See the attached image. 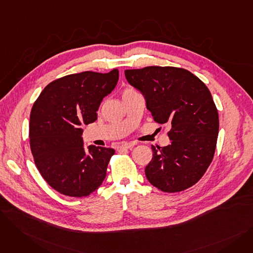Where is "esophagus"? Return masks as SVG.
<instances>
[{"mask_svg": "<svg viewBox=\"0 0 253 253\" xmlns=\"http://www.w3.org/2000/svg\"><path fill=\"white\" fill-rule=\"evenodd\" d=\"M134 147L133 142H124L120 145V149H132Z\"/></svg>", "mask_w": 253, "mask_h": 253, "instance_id": "esophagus-1", "label": "esophagus"}]
</instances>
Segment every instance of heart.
<instances>
[{"label": "heart", "instance_id": "1", "mask_svg": "<svg viewBox=\"0 0 253 253\" xmlns=\"http://www.w3.org/2000/svg\"><path fill=\"white\" fill-rule=\"evenodd\" d=\"M134 93H138V92H137L133 87L127 86V87H125V88L123 89L122 95H123V97H124V96H127V95H130V94H134Z\"/></svg>", "mask_w": 253, "mask_h": 253}]
</instances>
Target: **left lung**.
I'll list each match as a JSON object with an SVG mask.
<instances>
[{
  "label": "left lung",
  "instance_id": "1",
  "mask_svg": "<svg viewBox=\"0 0 253 253\" xmlns=\"http://www.w3.org/2000/svg\"><path fill=\"white\" fill-rule=\"evenodd\" d=\"M125 77L143 94L154 121L170 125L171 143L152 145L145 176L165 193L191 188L204 175L216 149L219 120L209 89L191 72L174 66L126 70Z\"/></svg>",
  "mask_w": 253,
  "mask_h": 253
}]
</instances>
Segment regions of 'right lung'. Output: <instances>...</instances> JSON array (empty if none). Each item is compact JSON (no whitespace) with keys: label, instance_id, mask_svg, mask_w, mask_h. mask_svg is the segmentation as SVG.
<instances>
[{"label":"right lung","instance_id":"1","mask_svg":"<svg viewBox=\"0 0 253 253\" xmlns=\"http://www.w3.org/2000/svg\"><path fill=\"white\" fill-rule=\"evenodd\" d=\"M119 71L82 72L48 84L35 101L30 117V144L42 177L58 193L87 197L106 175L115 150L83 147L82 125L96 121L97 110L116 87Z\"/></svg>","mask_w":253,"mask_h":253}]
</instances>
